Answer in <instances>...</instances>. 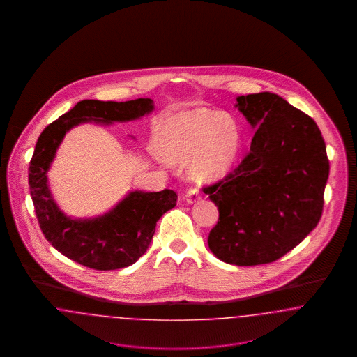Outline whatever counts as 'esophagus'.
<instances>
[{
    "label": "esophagus",
    "mask_w": 357,
    "mask_h": 357,
    "mask_svg": "<svg viewBox=\"0 0 357 357\" xmlns=\"http://www.w3.org/2000/svg\"><path fill=\"white\" fill-rule=\"evenodd\" d=\"M201 199V192L198 188L195 187H191L186 191V195H185V201L187 204H194V202H198Z\"/></svg>",
    "instance_id": "esophagus-1"
}]
</instances>
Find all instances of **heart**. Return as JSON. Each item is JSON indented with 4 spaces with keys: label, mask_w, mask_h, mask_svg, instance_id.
Here are the masks:
<instances>
[{
    "label": "heart",
    "mask_w": 357,
    "mask_h": 357,
    "mask_svg": "<svg viewBox=\"0 0 357 357\" xmlns=\"http://www.w3.org/2000/svg\"><path fill=\"white\" fill-rule=\"evenodd\" d=\"M162 147L174 165H186L193 158L191 172L201 182L223 176L233 166L241 144L236 121L207 109L174 114L160 126Z\"/></svg>",
    "instance_id": "b5f03b06"
}]
</instances>
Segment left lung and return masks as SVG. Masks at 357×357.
Returning a JSON list of instances; mask_svg holds the SVG:
<instances>
[{
  "mask_svg": "<svg viewBox=\"0 0 357 357\" xmlns=\"http://www.w3.org/2000/svg\"><path fill=\"white\" fill-rule=\"evenodd\" d=\"M236 107L257 130L237 167L204 187L220 211L207 243L226 264H271L320 221L329 160L314 120L278 95L239 96Z\"/></svg>",
  "mask_w": 357,
  "mask_h": 357,
  "instance_id": "8db88e82",
  "label": "left lung"
}]
</instances>
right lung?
<instances>
[{"label":"right lung","instance_id":"1","mask_svg":"<svg viewBox=\"0 0 357 357\" xmlns=\"http://www.w3.org/2000/svg\"><path fill=\"white\" fill-rule=\"evenodd\" d=\"M153 109L151 99L130 102H79L54 120L38 137L29 165V188L43 234L69 259L95 271L127 268L146 253L159 218L175 207L172 190L132 191L104 215L89 220L67 217L52 198L47 172L69 130L80 123H112L139 119Z\"/></svg>","mask_w":357,"mask_h":357}]
</instances>
